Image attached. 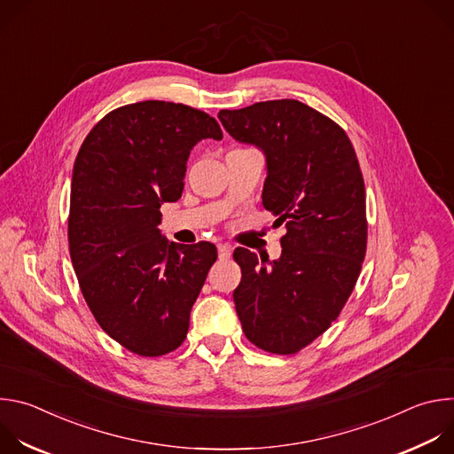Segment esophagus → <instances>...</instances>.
Segmentation results:
<instances>
[{"label":"esophagus","instance_id":"obj_1","mask_svg":"<svg viewBox=\"0 0 454 454\" xmlns=\"http://www.w3.org/2000/svg\"><path fill=\"white\" fill-rule=\"evenodd\" d=\"M217 253H219L221 261H228V258L231 256V247L228 244H219L217 246Z\"/></svg>","mask_w":454,"mask_h":454}]
</instances>
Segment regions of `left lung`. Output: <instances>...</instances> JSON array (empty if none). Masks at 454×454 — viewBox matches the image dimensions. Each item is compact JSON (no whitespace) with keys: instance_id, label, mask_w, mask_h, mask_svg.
<instances>
[{"instance_id":"left-lung-1","label":"left lung","mask_w":454,"mask_h":454,"mask_svg":"<svg viewBox=\"0 0 454 454\" xmlns=\"http://www.w3.org/2000/svg\"><path fill=\"white\" fill-rule=\"evenodd\" d=\"M219 120L264 151L262 203L287 228L278 261L235 249V309L254 347L291 356L333 325L361 273L368 223L359 161L334 120L293 98L223 109Z\"/></svg>"}]
</instances>
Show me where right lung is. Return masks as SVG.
Segmentation results:
<instances>
[{
    "label": "right lung",
    "instance_id": "add662e5",
    "mask_svg": "<svg viewBox=\"0 0 454 454\" xmlns=\"http://www.w3.org/2000/svg\"><path fill=\"white\" fill-rule=\"evenodd\" d=\"M215 118L184 104L145 100L107 113L81 145L68 217L72 264L102 331L144 357L186 338L217 247L161 237V203L181 198L186 160Z\"/></svg>",
    "mask_w": 454,
    "mask_h": 454
}]
</instances>
